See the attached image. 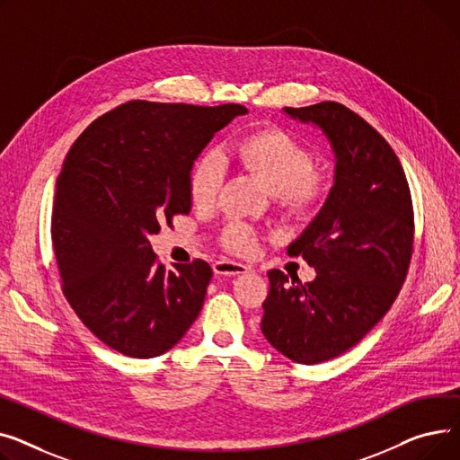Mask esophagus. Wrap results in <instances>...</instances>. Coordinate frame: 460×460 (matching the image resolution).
Here are the masks:
<instances>
[{"instance_id":"obj_1","label":"esophagus","mask_w":460,"mask_h":460,"mask_svg":"<svg viewBox=\"0 0 460 460\" xmlns=\"http://www.w3.org/2000/svg\"><path fill=\"white\" fill-rule=\"evenodd\" d=\"M213 271L215 275H221V277H237V275H245L249 271V267L237 261L221 260L213 263Z\"/></svg>"}]
</instances>
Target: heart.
Returning a JSON list of instances; mask_svg holds the SVG:
<instances>
[{"label": "heart", "instance_id": "obj_1", "mask_svg": "<svg viewBox=\"0 0 460 460\" xmlns=\"http://www.w3.org/2000/svg\"><path fill=\"white\" fill-rule=\"evenodd\" d=\"M237 164L252 174L291 213L314 208L327 191V178L310 169V150L280 128L256 129L234 145ZM225 180V161L217 152H204L189 172V195L197 206H211ZM226 245L245 252L254 247L252 232L232 225L225 232Z\"/></svg>", "mask_w": 460, "mask_h": 460}]
</instances>
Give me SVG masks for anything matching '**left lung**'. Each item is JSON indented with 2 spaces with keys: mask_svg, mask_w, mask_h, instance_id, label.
Wrapping results in <instances>:
<instances>
[{
  "mask_svg": "<svg viewBox=\"0 0 460 460\" xmlns=\"http://www.w3.org/2000/svg\"><path fill=\"white\" fill-rule=\"evenodd\" d=\"M312 124L334 155L332 187L315 217L288 245L315 279L267 273L261 332L296 364L331 360L357 345L390 310L412 256L414 213L395 152L362 117L338 102L284 107Z\"/></svg>",
  "mask_w": 460,
  "mask_h": 460,
  "instance_id": "8db88e82",
  "label": "left lung"
}]
</instances>
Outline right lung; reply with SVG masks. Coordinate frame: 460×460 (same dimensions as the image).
<instances>
[{"instance_id":"right-lung-1","label":"right lung","mask_w":460,"mask_h":460,"mask_svg":"<svg viewBox=\"0 0 460 460\" xmlns=\"http://www.w3.org/2000/svg\"><path fill=\"white\" fill-rule=\"evenodd\" d=\"M247 107L133 100L94 120L58 178L51 239L63 291L84 325L131 358L172 349L199 317L211 267L155 261L148 237L191 211L189 172Z\"/></svg>"}]
</instances>
